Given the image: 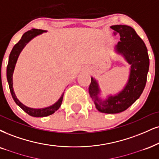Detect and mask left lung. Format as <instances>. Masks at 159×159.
Masks as SVG:
<instances>
[{
  "label": "left lung",
  "mask_w": 159,
  "mask_h": 159,
  "mask_svg": "<svg viewBox=\"0 0 159 159\" xmlns=\"http://www.w3.org/2000/svg\"><path fill=\"white\" fill-rule=\"evenodd\" d=\"M111 28L120 36V41L115 46V52L130 65L128 80L119 93L107 96L105 99L99 97L101 91L93 77H91L89 90L96 108L99 112L118 113L128 108L140 97L146 85L150 60L144 41L132 27L114 25Z\"/></svg>",
  "instance_id": "obj_1"
}]
</instances>
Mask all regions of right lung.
<instances>
[{"label":"right lung","mask_w":159,"mask_h":159,"mask_svg":"<svg viewBox=\"0 0 159 159\" xmlns=\"http://www.w3.org/2000/svg\"><path fill=\"white\" fill-rule=\"evenodd\" d=\"M46 32V30H42V29H32V30H29L28 32L24 33L22 36V38H21L20 40H19V42L15 44V46L13 47L12 50H11L10 54H9V62H8V66L7 68V81L8 83H9V90H10L11 97H12L14 101H15V103H16L20 108H22L25 113H28L29 116H32L34 117L47 116L53 114L55 111H57V110L60 108V105H61L62 104L64 92L62 93V94L61 95L60 99H58V101L56 102L54 105H51L49 107H43V108H32V107H29L25 106V105H23V103H21L17 98L16 95H15L13 89L12 76L17 58H18L20 54L22 52L23 48L26 46V44L28 43L31 40H32L33 38H35L36 36H38V35L43 34V33Z\"/></svg>","instance_id":"1"}]
</instances>
